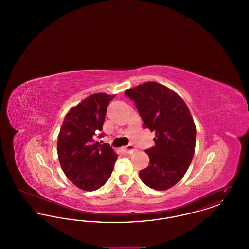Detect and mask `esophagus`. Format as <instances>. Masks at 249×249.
Here are the masks:
<instances>
[{
  "label": "esophagus",
  "instance_id": "esophagus-1",
  "mask_svg": "<svg viewBox=\"0 0 249 249\" xmlns=\"http://www.w3.org/2000/svg\"><path fill=\"white\" fill-rule=\"evenodd\" d=\"M135 150H136V149H135V146L132 145V144H129V145H127L126 147L123 148V151H124V153H126V154H132Z\"/></svg>",
  "mask_w": 249,
  "mask_h": 249
}]
</instances>
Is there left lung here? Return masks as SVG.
I'll return each instance as SVG.
<instances>
[{"label": "left lung", "mask_w": 249, "mask_h": 249, "mask_svg": "<svg viewBox=\"0 0 249 249\" xmlns=\"http://www.w3.org/2000/svg\"><path fill=\"white\" fill-rule=\"evenodd\" d=\"M142 119V127L156 132L155 146L145 150L149 165L139 172L142 182L165 190L179 182L194 156L197 130L183 99L157 82L126 90Z\"/></svg>", "instance_id": "1"}]
</instances>
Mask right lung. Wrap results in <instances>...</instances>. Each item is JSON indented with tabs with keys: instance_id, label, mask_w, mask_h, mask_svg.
Here are the masks:
<instances>
[{
	"instance_id": "right-lung-1",
	"label": "right lung",
	"mask_w": 249,
	"mask_h": 249,
	"mask_svg": "<svg viewBox=\"0 0 249 249\" xmlns=\"http://www.w3.org/2000/svg\"><path fill=\"white\" fill-rule=\"evenodd\" d=\"M115 95H91L66 115L58 137L59 163L77 188L93 191L111 177L118 156L109 143L98 141L107 107Z\"/></svg>"
}]
</instances>
